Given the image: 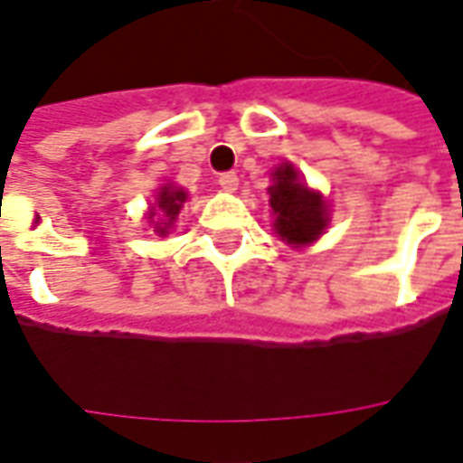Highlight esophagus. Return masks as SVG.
<instances>
[{
    "label": "esophagus",
    "mask_w": 463,
    "mask_h": 463,
    "mask_svg": "<svg viewBox=\"0 0 463 463\" xmlns=\"http://www.w3.org/2000/svg\"><path fill=\"white\" fill-rule=\"evenodd\" d=\"M218 186H221L222 191L232 194V191L238 188V174H232V171H225V174H221V176H218Z\"/></svg>",
    "instance_id": "obj_1"
}]
</instances>
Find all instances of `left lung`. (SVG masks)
Instances as JSON below:
<instances>
[{
    "mask_svg": "<svg viewBox=\"0 0 463 463\" xmlns=\"http://www.w3.org/2000/svg\"><path fill=\"white\" fill-rule=\"evenodd\" d=\"M269 208L275 215L277 238L289 242L292 248H307L318 241L328 225V203L324 196L301 181L299 171L284 162L272 171Z\"/></svg>",
    "mask_w": 463,
    "mask_h": 463,
    "instance_id": "obj_1",
    "label": "left lung"
}]
</instances>
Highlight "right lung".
<instances>
[{"mask_svg":"<svg viewBox=\"0 0 463 463\" xmlns=\"http://www.w3.org/2000/svg\"><path fill=\"white\" fill-rule=\"evenodd\" d=\"M186 198V191L179 186H174V184H164V186L156 191L154 205L149 208V213H146V221H149V225H154V232L166 235V232L174 228V221H176V215L181 213Z\"/></svg>","mask_w":463,"mask_h":463,"instance_id":"right-lung-1","label":"right lung"}]
</instances>
